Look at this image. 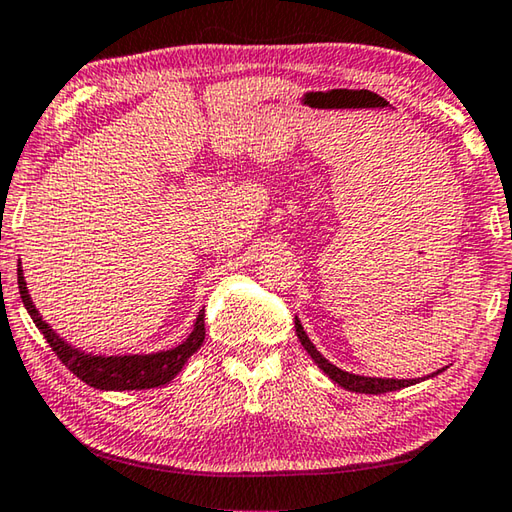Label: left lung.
Returning a JSON list of instances; mask_svg holds the SVG:
<instances>
[{
    "label": "left lung",
    "instance_id": "left-lung-1",
    "mask_svg": "<svg viewBox=\"0 0 512 512\" xmlns=\"http://www.w3.org/2000/svg\"><path fill=\"white\" fill-rule=\"evenodd\" d=\"M296 334L298 339L302 343V348H305L309 352V357L316 361V366L325 372V375L334 381V384H339L341 388H345V391H352V393H366V395H381V393H391V391H400V388H406V386H413L418 384V381H424V379H431L440 375V372L447 370L440 368L436 372H431V375L427 377H418V379H381V377H363V375H354V372H345L341 370L339 366H334V363H329L323 354H320L316 350V345L309 341V336L305 332V327H302V323L296 316Z\"/></svg>",
    "mask_w": 512,
    "mask_h": 512
}]
</instances>
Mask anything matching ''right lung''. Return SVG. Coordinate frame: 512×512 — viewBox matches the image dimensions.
<instances>
[{"label":"right lung","mask_w":512,"mask_h":512,"mask_svg":"<svg viewBox=\"0 0 512 512\" xmlns=\"http://www.w3.org/2000/svg\"><path fill=\"white\" fill-rule=\"evenodd\" d=\"M17 289H20V298L24 302V307H27L29 316L33 318V323H36L42 336H45L51 350L56 352V357L81 381H85V384L92 388H99V391H144V388L169 384V381L183 370L187 359L192 357L205 341V309H201L198 311L192 334H189L183 343L176 345V348L151 354H115V357L90 354L60 339L54 329L42 320L29 296L22 264H17Z\"/></svg>","instance_id":"add662e5"}]
</instances>
